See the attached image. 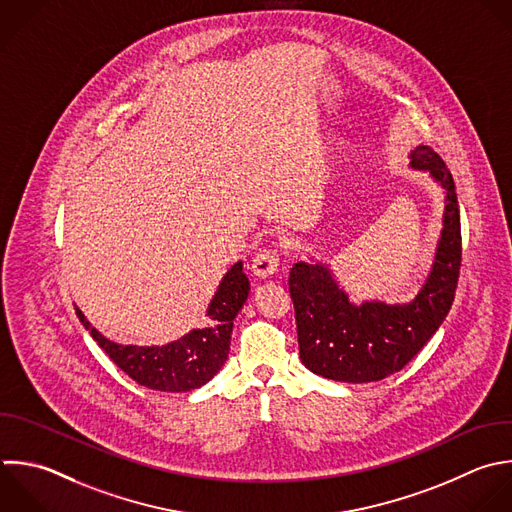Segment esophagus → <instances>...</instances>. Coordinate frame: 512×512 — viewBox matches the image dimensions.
Listing matches in <instances>:
<instances>
[{
	"label": "esophagus",
	"instance_id": "obj_1",
	"mask_svg": "<svg viewBox=\"0 0 512 512\" xmlns=\"http://www.w3.org/2000/svg\"><path fill=\"white\" fill-rule=\"evenodd\" d=\"M278 264H280V258L276 250H260L252 260V272L258 278H268L278 270Z\"/></svg>",
	"mask_w": 512,
	"mask_h": 512
}]
</instances>
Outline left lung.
<instances>
[{
    "instance_id": "left-lung-1",
    "label": "left lung",
    "mask_w": 512,
    "mask_h": 512,
    "mask_svg": "<svg viewBox=\"0 0 512 512\" xmlns=\"http://www.w3.org/2000/svg\"><path fill=\"white\" fill-rule=\"evenodd\" d=\"M410 166L428 170L444 188L446 202L432 270L412 302L356 306L324 264L298 262L290 270L300 360L314 374L352 384L382 380L422 350L452 306L462 260L454 180L428 146H416Z\"/></svg>"
}]
</instances>
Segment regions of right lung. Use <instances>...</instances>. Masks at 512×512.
Listing matches in <instances>:
<instances>
[{
	"label": "right lung",
	"instance_id": "obj_1",
	"mask_svg": "<svg viewBox=\"0 0 512 512\" xmlns=\"http://www.w3.org/2000/svg\"><path fill=\"white\" fill-rule=\"evenodd\" d=\"M250 282L242 262L222 278L206 312V326L166 346H122L90 326L80 308L76 314L98 346L138 384L160 392H188L204 386L224 366L230 352L234 318L242 310Z\"/></svg>",
	"mask_w": 512,
	"mask_h": 512
}]
</instances>
